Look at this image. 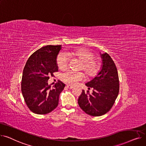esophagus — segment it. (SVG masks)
<instances>
[{"label":"esophagus","instance_id":"esophagus-1","mask_svg":"<svg viewBox=\"0 0 146 146\" xmlns=\"http://www.w3.org/2000/svg\"><path fill=\"white\" fill-rule=\"evenodd\" d=\"M67 87L68 89H72V88H73V86L70 85H67Z\"/></svg>","mask_w":146,"mask_h":146}]
</instances>
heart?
Listing matches in <instances>:
<instances>
[{
  "label": "heart",
  "mask_w": 146,
  "mask_h": 146,
  "mask_svg": "<svg viewBox=\"0 0 146 146\" xmlns=\"http://www.w3.org/2000/svg\"><path fill=\"white\" fill-rule=\"evenodd\" d=\"M67 55L70 58H75L80 60L82 65L80 70H83L86 74L90 78L95 77L100 70L101 64L98 61L95 60V55L91 51L83 48L75 49L72 51L67 52ZM56 63L58 68L61 70H64L68 67V58L64 53H60L57 56ZM84 78L82 72L74 73L72 71H67L61 76L63 82L69 84H74L81 80Z\"/></svg>",
  "instance_id": "obj_1"
}]
</instances>
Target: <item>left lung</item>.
<instances>
[{"label": "left lung", "instance_id": "8db88e82", "mask_svg": "<svg viewBox=\"0 0 146 146\" xmlns=\"http://www.w3.org/2000/svg\"><path fill=\"white\" fill-rule=\"evenodd\" d=\"M102 67L96 77L86 83L91 94L84 90L78 99L80 108L91 116H101L108 112L118 96L119 84L117 68L114 61L107 53L101 54Z\"/></svg>", "mask_w": 146, "mask_h": 146}]
</instances>
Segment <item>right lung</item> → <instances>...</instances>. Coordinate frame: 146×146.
Wrapping results in <instances>:
<instances>
[{
	"mask_svg": "<svg viewBox=\"0 0 146 146\" xmlns=\"http://www.w3.org/2000/svg\"><path fill=\"white\" fill-rule=\"evenodd\" d=\"M60 45H45L35 51L28 59L23 70L21 91L28 108L43 115L50 113L58 105L59 96L65 87L60 80L51 88L50 76L58 72L56 58Z\"/></svg>",
	"mask_w": 146,
	"mask_h": 146,
	"instance_id": "1",
	"label": "right lung"
}]
</instances>
